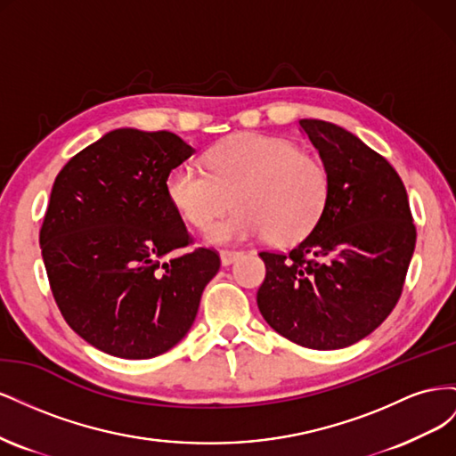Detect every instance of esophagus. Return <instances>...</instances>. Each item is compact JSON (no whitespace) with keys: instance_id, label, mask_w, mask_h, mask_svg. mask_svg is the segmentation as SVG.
I'll use <instances>...</instances> for the list:
<instances>
[{"instance_id":"obj_1","label":"esophagus","mask_w":456,"mask_h":456,"mask_svg":"<svg viewBox=\"0 0 456 456\" xmlns=\"http://www.w3.org/2000/svg\"><path fill=\"white\" fill-rule=\"evenodd\" d=\"M243 253L240 251H220V262H223V266H230L236 262Z\"/></svg>"}]
</instances>
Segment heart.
Here are the masks:
<instances>
[{"label": "heart", "mask_w": 456, "mask_h": 456, "mask_svg": "<svg viewBox=\"0 0 456 456\" xmlns=\"http://www.w3.org/2000/svg\"><path fill=\"white\" fill-rule=\"evenodd\" d=\"M207 170L178 165L165 190L176 213L198 230L209 228L230 203L238 207L207 232V241L216 245L268 233L275 243H293L306 236L325 209V165L278 136L233 134L209 150Z\"/></svg>", "instance_id": "obj_1"}]
</instances>
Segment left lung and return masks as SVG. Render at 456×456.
I'll list each match as a JSON object with an SVG mask.
<instances>
[{
  "mask_svg": "<svg viewBox=\"0 0 456 456\" xmlns=\"http://www.w3.org/2000/svg\"><path fill=\"white\" fill-rule=\"evenodd\" d=\"M298 123L329 173V196L293 251L260 253L266 278L256 305L281 337L338 350L370 335L397 305L417 228L402 178L380 154L335 123Z\"/></svg>",
  "mask_w": 456,
  "mask_h": 456,
  "instance_id": "8db88e82",
  "label": "left lung"
}]
</instances>
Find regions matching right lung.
<instances>
[{"instance_id": "obj_1", "label": "right lung", "mask_w": 456, "mask_h": 456, "mask_svg": "<svg viewBox=\"0 0 456 456\" xmlns=\"http://www.w3.org/2000/svg\"><path fill=\"white\" fill-rule=\"evenodd\" d=\"M191 154L175 133L126 127L54 178L41 256L66 323L101 352L148 360L171 350L220 268L211 249L181 253L191 238L165 190Z\"/></svg>"}]
</instances>
